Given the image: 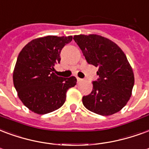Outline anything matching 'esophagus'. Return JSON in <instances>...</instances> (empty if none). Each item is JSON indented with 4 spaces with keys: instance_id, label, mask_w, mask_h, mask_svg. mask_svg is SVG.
<instances>
[{
    "instance_id": "esophagus-1",
    "label": "esophagus",
    "mask_w": 149,
    "mask_h": 149,
    "mask_svg": "<svg viewBox=\"0 0 149 149\" xmlns=\"http://www.w3.org/2000/svg\"><path fill=\"white\" fill-rule=\"evenodd\" d=\"M77 79L78 82H81V81L83 80V79H81V78H79V77H77Z\"/></svg>"
}]
</instances>
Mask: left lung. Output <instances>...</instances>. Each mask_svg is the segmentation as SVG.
<instances>
[{
    "label": "left lung",
    "mask_w": 149,
    "mask_h": 149,
    "mask_svg": "<svg viewBox=\"0 0 149 149\" xmlns=\"http://www.w3.org/2000/svg\"><path fill=\"white\" fill-rule=\"evenodd\" d=\"M73 39L87 62L99 69L92 91L82 99L84 106L102 116L120 111L130 100L134 85L133 69L124 52L114 42L100 35H74Z\"/></svg>",
    "instance_id": "1"
}]
</instances>
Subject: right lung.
I'll return each mask as SVG.
<instances>
[{
	"label": "right lung",
	"instance_id": "right-lung-1",
	"mask_svg": "<svg viewBox=\"0 0 149 149\" xmlns=\"http://www.w3.org/2000/svg\"><path fill=\"white\" fill-rule=\"evenodd\" d=\"M72 36H46L31 41L19 53L13 72V84L24 106L38 114L50 113L65 102L68 89L77 78L58 77L54 65Z\"/></svg>",
	"mask_w": 149,
	"mask_h": 149
}]
</instances>
